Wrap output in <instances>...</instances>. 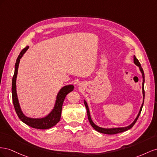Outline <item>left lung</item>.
Masks as SVG:
<instances>
[{
    "label": "left lung",
    "mask_w": 157,
    "mask_h": 157,
    "mask_svg": "<svg viewBox=\"0 0 157 157\" xmlns=\"http://www.w3.org/2000/svg\"><path fill=\"white\" fill-rule=\"evenodd\" d=\"M133 62L134 64H135L136 66H137L139 67V68H140V70L141 71V73L142 74V78H143V83H142V93H143V103L141 106V108H140V112H139V113L137 116V117L136 118V119L134 120L133 122L130 124L128 126H126V127H122V128H101V127H99L97 125L95 124V123H94L93 122V120L91 118V115H90V112H89V107H88V105H87V102L84 100V104H85V106H86V110H87V116H88V120L89 121V123H90V124L91 125V126L95 129L96 131L100 132V133H105V134H109V135H113V134H116V133H121V132H126L127 130H128V129H131L133 126V125L136 124V121L137 120L139 116H140V114H141V110H142V108H143V104H144V98H145V91H144V83H145V75H144V71H143V68H141V64L140 63V62H139V60H137V58L136 57V56L134 55L133 56Z\"/></svg>",
    "instance_id": "1"
}]
</instances>
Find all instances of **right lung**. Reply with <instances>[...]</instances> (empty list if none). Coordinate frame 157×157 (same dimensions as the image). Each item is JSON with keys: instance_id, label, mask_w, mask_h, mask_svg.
<instances>
[{"instance_id": "1", "label": "right lung", "mask_w": 157, "mask_h": 157, "mask_svg": "<svg viewBox=\"0 0 157 157\" xmlns=\"http://www.w3.org/2000/svg\"><path fill=\"white\" fill-rule=\"evenodd\" d=\"M28 48L29 46L24 48L23 50L21 51L16 60L14 74V76H13L12 78V95L13 104H14V109L17 116H18L19 118L22 121V122L28 125V126L31 128L39 129H49L53 127L54 126H55V125L60 121L62 113V105H63L64 101L65 99V97L67 95V94H68L69 93L74 90V87L73 85H68V86H65L60 89L59 92L57 94L55 106H54L51 113L47 116H46L45 117L40 118H33L26 116L23 113V112H22L21 109L18 98H17L16 91V78L17 74V70H18V66L21 58L23 56L24 53L27 51Z\"/></svg>"}]
</instances>
